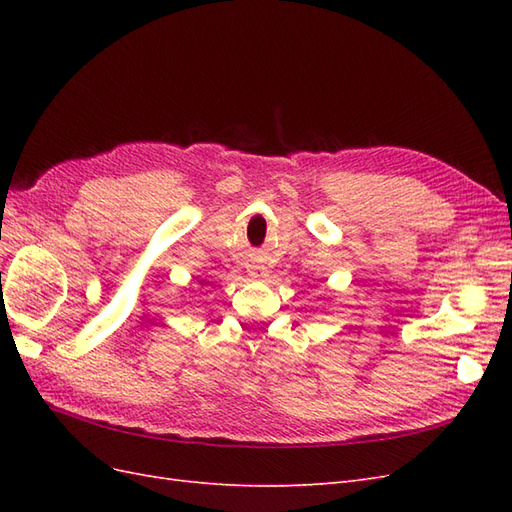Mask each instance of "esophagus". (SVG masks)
I'll return each mask as SVG.
<instances>
[{
	"mask_svg": "<svg viewBox=\"0 0 512 512\" xmlns=\"http://www.w3.org/2000/svg\"><path fill=\"white\" fill-rule=\"evenodd\" d=\"M247 271H250V275H252V277H256V280H262V277H267V271H265V267L252 265V267H247Z\"/></svg>",
	"mask_w": 512,
	"mask_h": 512,
	"instance_id": "1",
	"label": "esophagus"
}]
</instances>
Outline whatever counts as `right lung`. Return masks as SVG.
Wrapping results in <instances>:
<instances>
[{
  "mask_svg": "<svg viewBox=\"0 0 512 512\" xmlns=\"http://www.w3.org/2000/svg\"><path fill=\"white\" fill-rule=\"evenodd\" d=\"M200 286H205V280H200Z\"/></svg>",
  "mask_w": 512,
  "mask_h": 512,
  "instance_id": "right-lung-1",
  "label": "right lung"
}]
</instances>
